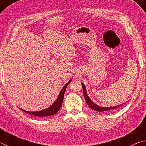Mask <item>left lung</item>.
<instances>
[{"instance_id": "1", "label": "left lung", "mask_w": 146, "mask_h": 146, "mask_svg": "<svg viewBox=\"0 0 146 146\" xmlns=\"http://www.w3.org/2000/svg\"><path fill=\"white\" fill-rule=\"evenodd\" d=\"M81 84H82V88H83L84 96V98H85V100L86 101V102H87L88 106H90V107L91 109H93V110H95V111H107L116 110V109H117V108L120 107V106L123 105V104H121V105L117 106H114V107H108V108L100 107V106H98V105L95 104V103L93 102L92 101L90 100V98H89V97L87 95V93H86V88H85L84 85L82 83H81Z\"/></svg>"}]
</instances>
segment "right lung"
<instances>
[{"mask_svg":"<svg viewBox=\"0 0 146 146\" xmlns=\"http://www.w3.org/2000/svg\"><path fill=\"white\" fill-rule=\"evenodd\" d=\"M71 80H70L69 82L66 84L64 86V88H62V90H61L60 94H59L58 97L57 98V99L55 102V103L53 104L52 106H51L50 107L48 108V109L44 110H42L40 111H35V112H30V111H24V112H26V113H28L29 115H33V116H36V117H49V116H51L56 114L57 113L62 106V104L63 102V99H64V93H65V91L66 90V88L68 86L69 84L70 83Z\"/></svg>","mask_w":146,"mask_h":146,"instance_id":"1","label":"right lung"}]
</instances>
